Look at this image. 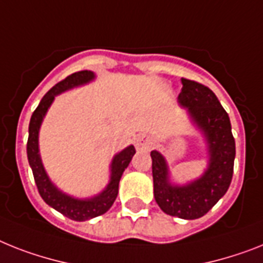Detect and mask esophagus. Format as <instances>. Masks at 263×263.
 Returning <instances> with one entry per match:
<instances>
[{"label":"esophagus","instance_id":"1","mask_svg":"<svg viewBox=\"0 0 263 263\" xmlns=\"http://www.w3.org/2000/svg\"><path fill=\"white\" fill-rule=\"evenodd\" d=\"M153 145V140L149 136H138L136 138L137 151H149Z\"/></svg>","mask_w":263,"mask_h":263}]
</instances>
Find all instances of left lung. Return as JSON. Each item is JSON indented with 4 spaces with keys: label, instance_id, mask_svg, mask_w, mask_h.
I'll use <instances>...</instances> for the list:
<instances>
[{
    "label": "left lung",
    "instance_id": "1",
    "mask_svg": "<svg viewBox=\"0 0 263 263\" xmlns=\"http://www.w3.org/2000/svg\"><path fill=\"white\" fill-rule=\"evenodd\" d=\"M179 103L190 110L210 145V168L201 179L186 186L168 183L165 160L157 151L151 153L155 199L162 211L181 219H197L207 214L227 192L234 173L235 140L231 123L216 95L204 84L181 78Z\"/></svg>",
    "mask_w": 263,
    "mask_h": 263
}]
</instances>
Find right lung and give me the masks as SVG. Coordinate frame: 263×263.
<instances>
[{
    "instance_id": "1",
    "label": "right lung",
    "mask_w": 263,
    "mask_h": 263,
    "mask_svg": "<svg viewBox=\"0 0 263 263\" xmlns=\"http://www.w3.org/2000/svg\"><path fill=\"white\" fill-rule=\"evenodd\" d=\"M94 78V73L91 71H78L63 79L62 82H59L55 84L47 94L43 97L39 106L33 111L32 117H30L29 122V136H28L27 142V155L28 161L33 172L34 183L37 185V191L40 196L43 197V200L52 208H55L56 211L63 214L67 218L77 220V222H83V220H88L91 218L103 215L110 210L112 203L116 201L117 195H118V185L121 176H122L123 171L127 168L129 162L132 161L134 153H136V147L132 146L126 147L125 151L114 157L111 164V181L107 185L103 192L98 196L92 197V199H87V200H78L73 197H69L67 195L62 194L60 191H58L55 186L52 185L49 181L48 176L45 173L43 164H41L40 155H39V129H40L41 121L44 118L45 112L51 106L53 98L58 94L63 92V91L72 88L79 84L87 83Z\"/></svg>"
}]
</instances>
